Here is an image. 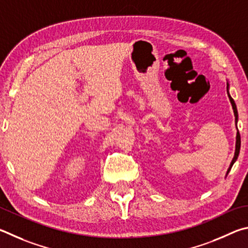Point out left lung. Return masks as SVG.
I'll use <instances>...</instances> for the list:
<instances>
[{"instance_id":"left-lung-1","label":"left lung","mask_w":248,"mask_h":248,"mask_svg":"<svg viewBox=\"0 0 248 248\" xmlns=\"http://www.w3.org/2000/svg\"><path fill=\"white\" fill-rule=\"evenodd\" d=\"M227 91H228V95H229V99L230 101H231L232 103V108H233V111H234V115H235V123H237V119H238V114H237V108H236V104L235 102H234V100L232 99L231 95H230L229 93V84H227ZM240 148H241V136H240V133H238L237 131V134H236V147H235V155H234V158L232 160L231 162V166H230L229 170H228V173L230 172V170H231L232 166L234 164V162L236 161V159L238 157V154H240Z\"/></svg>"}]
</instances>
